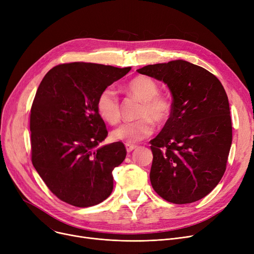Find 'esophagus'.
I'll list each match as a JSON object with an SVG mask.
<instances>
[{"label":"esophagus","instance_id":"1","mask_svg":"<svg viewBox=\"0 0 254 254\" xmlns=\"http://www.w3.org/2000/svg\"><path fill=\"white\" fill-rule=\"evenodd\" d=\"M126 148H127V152H131L132 150L137 148V145L127 143V144H126Z\"/></svg>","mask_w":254,"mask_h":254}]
</instances>
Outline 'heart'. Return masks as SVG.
Segmentation results:
<instances>
[{"instance_id":"heart-1","label":"heart","mask_w":254,"mask_h":254,"mask_svg":"<svg viewBox=\"0 0 254 254\" xmlns=\"http://www.w3.org/2000/svg\"><path fill=\"white\" fill-rule=\"evenodd\" d=\"M130 96L142 102L138 117L141 119L127 123L112 131V139L126 143H137L150 137L154 131V123L165 125L173 112V104L168 96L159 93V86L147 76L132 78L127 85ZM97 111L109 125L120 119V104L117 92L111 86L105 87L98 96Z\"/></svg>"}]
</instances>
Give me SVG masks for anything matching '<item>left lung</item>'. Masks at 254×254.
Instances as JSON below:
<instances>
[{"label": "left lung", "instance_id": "left-lung-1", "mask_svg": "<svg viewBox=\"0 0 254 254\" xmlns=\"http://www.w3.org/2000/svg\"><path fill=\"white\" fill-rule=\"evenodd\" d=\"M137 71L164 81L173 97L171 118L150 141L152 188L170 203L196 202L226 169L233 138L226 92L216 76L182 60Z\"/></svg>", "mask_w": 254, "mask_h": 254}]
</instances>
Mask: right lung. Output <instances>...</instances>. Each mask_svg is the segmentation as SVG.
I'll list each match as a JSON object with an SVG mask.
<instances>
[{
    "label": "right lung",
    "instance_id": "1",
    "mask_svg": "<svg viewBox=\"0 0 254 254\" xmlns=\"http://www.w3.org/2000/svg\"><path fill=\"white\" fill-rule=\"evenodd\" d=\"M129 70L62 64L49 70L38 87L30 117L32 163L64 203L91 207L112 192V171L124 162L127 150L120 142L98 148L108 130L96 103L105 87Z\"/></svg>",
    "mask_w": 254,
    "mask_h": 254
}]
</instances>
